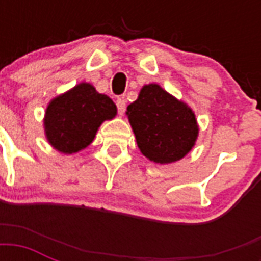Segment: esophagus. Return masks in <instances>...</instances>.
<instances>
[{
	"label": "esophagus",
	"instance_id": "obj_1",
	"mask_svg": "<svg viewBox=\"0 0 261 261\" xmlns=\"http://www.w3.org/2000/svg\"><path fill=\"white\" fill-rule=\"evenodd\" d=\"M116 107H118V114L123 115L124 114V111H126V100L124 98H118L116 100Z\"/></svg>",
	"mask_w": 261,
	"mask_h": 261
}]
</instances>
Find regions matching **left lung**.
I'll return each instance as SVG.
<instances>
[{"label": "left lung", "mask_w": 261, "mask_h": 261, "mask_svg": "<svg viewBox=\"0 0 261 261\" xmlns=\"http://www.w3.org/2000/svg\"><path fill=\"white\" fill-rule=\"evenodd\" d=\"M126 114L139 150L157 164L182 159L198 137V124L191 108L155 84L142 88Z\"/></svg>", "instance_id": "8db88e82"}]
</instances>
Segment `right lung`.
<instances>
[{
	"label": "right lung",
	"mask_w": 261,
	"mask_h": 261,
	"mask_svg": "<svg viewBox=\"0 0 261 261\" xmlns=\"http://www.w3.org/2000/svg\"><path fill=\"white\" fill-rule=\"evenodd\" d=\"M115 115L116 106L108 96L89 84H80L50 102L44 119L47 139L57 150L77 153L93 141L100 124Z\"/></svg>",
	"instance_id": "add662e5"
}]
</instances>
